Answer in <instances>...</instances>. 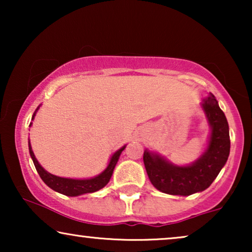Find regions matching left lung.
<instances>
[{
	"label": "left lung",
	"mask_w": 252,
	"mask_h": 252,
	"mask_svg": "<svg viewBox=\"0 0 252 252\" xmlns=\"http://www.w3.org/2000/svg\"><path fill=\"white\" fill-rule=\"evenodd\" d=\"M210 127L209 144L201 157L187 166H178L160 155L144 150L143 163L154 187L170 195L188 196L205 190L215 181L229 156V127L215 95L202 102Z\"/></svg>",
	"instance_id": "obj_1"
}]
</instances>
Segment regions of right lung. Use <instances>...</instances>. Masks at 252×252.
Segmentation results:
<instances>
[{
	"mask_svg": "<svg viewBox=\"0 0 252 252\" xmlns=\"http://www.w3.org/2000/svg\"><path fill=\"white\" fill-rule=\"evenodd\" d=\"M39 108L35 110V112L33 113L32 120L35 117V113ZM30 126H32V123L30 124ZM126 146L120 148L119 150H117L115 154L112 155V157L110 158V161L108 166L102 173L96 175L94 178L91 179H68V178H61L57 177V175H54L47 172L44 168L39 164V161L35 158V155H34L32 147H31V142L29 139V149H30V155L32 157L34 166H35L37 173H39L40 178L42 179L44 184H46L48 187H50L53 190L61 192V194L66 195V196H79L88 194V192H95L105 187L108 185V182L111 179V175L113 173V170H115V166L118 161L120 154L123 153V150L125 149Z\"/></svg>",
	"mask_w": 252,
	"mask_h": 252,
	"instance_id": "right-lung-1",
	"label": "right lung"
}]
</instances>
